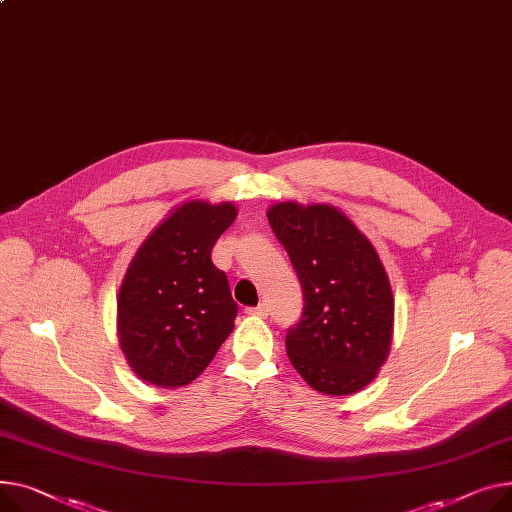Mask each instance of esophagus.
Returning <instances> with one entry per match:
<instances>
[{"instance_id": "34e87169", "label": "esophagus", "mask_w": 512, "mask_h": 512, "mask_svg": "<svg viewBox=\"0 0 512 512\" xmlns=\"http://www.w3.org/2000/svg\"><path fill=\"white\" fill-rule=\"evenodd\" d=\"M245 313H247V315H251V317H261V319H265V317L269 315V306H267V304L249 306V309H247Z\"/></svg>"}]
</instances>
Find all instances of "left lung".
Masks as SVG:
<instances>
[{
  "label": "left lung",
  "instance_id": "1",
  "mask_svg": "<svg viewBox=\"0 0 512 512\" xmlns=\"http://www.w3.org/2000/svg\"><path fill=\"white\" fill-rule=\"evenodd\" d=\"M267 220L304 294L302 317L286 333L292 366L319 393H358L377 379L393 339L395 300L377 249L329 203L280 201Z\"/></svg>",
  "mask_w": 512,
  "mask_h": 512
}]
</instances>
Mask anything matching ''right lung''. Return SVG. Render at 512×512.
I'll use <instances>...</instances> for the list:
<instances>
[{
	"label": "right lung",
	"instance_id": "obj_1",
	"mask_svg": "<svg viewBox=\"0 0 512 512\" xmlns=\"http://www.w3.org/2000/svg\"><path fill=\"white\" fill-rule=\"evenodd\" d=\"M236 212L232 201H183L135 251L117 296V333L142 381L193 383L234 329L238 306L212 249Z\"/></svg>",
	"mask_w": 512,
	"mask_h": 512
}]
</instances>
